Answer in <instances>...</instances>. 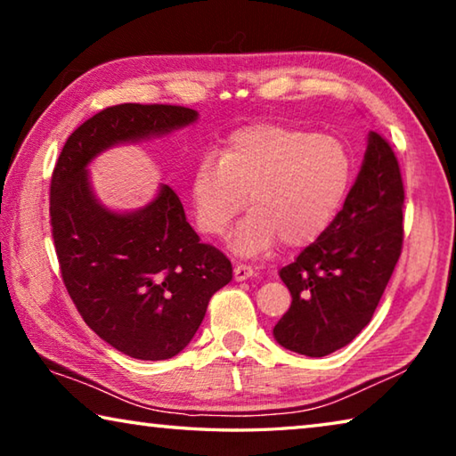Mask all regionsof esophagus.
<instances>
[{
  "label": "esophagus",
  "instance_id": "esophagus-1",
  "mask_svg": "<svg viewBox=\"0 0 456 456\" xmlns=\"http://www.w3.org/2000/svg\"><path fill=\"white\" fill-rule=\"evenodd\" d=\"M233 275H235V281H245V280H249V277L256 275V269L247 264H237L233 269Z\"/></svg>",
  "mask_w": 456,
  "mask_h": 456
}]
</instances>
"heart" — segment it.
Segmentation results:
<instances>
[{"mask_svg": "<svg viewBox=\"0 0 456 456\" xmlns=\"http://www.w3.org/2000/svg\"><path fill=\"white\" fill-rule=\"evenodd\" d=\"M352 184L348 146L330 134L283 125H253L231 134L223 154L207 152L192 173L197 227L223 235L247 205L253 211L231 237L239 256L280 241L304 247L336 219Z\"/></svg>", "mask_w": 456, "mask_h": 456, "instance_id": "1", "label": "heart"}]
</instances>
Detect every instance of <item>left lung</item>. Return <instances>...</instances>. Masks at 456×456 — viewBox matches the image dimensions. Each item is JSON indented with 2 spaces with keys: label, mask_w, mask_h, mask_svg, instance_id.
I'll use <instances>...</instances> for the list:
<instances>
[{
  "label": "left lung",
  "mask_w": 456,
  "mask_h": 456,
  "mask_svg": "<svg viewBox=\"0 0 456 456\" xmlns=\"http://www.w3.org/2000/svg\"><path fill=\"white\" fill-rule=\"evenodd\" d=\"M403 207L395 152L370 133L342 211L293 264L281 267L291 305L273 328L277 344L322 358L368 326L403 251Z\"/></svg>",
  "instance_id": "8db88e82"
}]
</instances>
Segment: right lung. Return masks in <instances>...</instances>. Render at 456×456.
<instances>
[{"label":"right lung","mask_w":456,"mask_h":456,"mask_svg":"<svg viewBox=\"0 0 456 456\" xmlns=\"http://www.w3.org/2000/svg\"><path fill=\"white\" fill-rule=\"evenodd\" d=\"M171 104L104 108L68 136L50 184V219L61 280L90 330L136 360L173 358L197 334L231 261L200 243L168 184L134 211H112L92 191L88 165L117 144L192 125Z\"/></svg>","instance_id":"1"}]
</instances>
